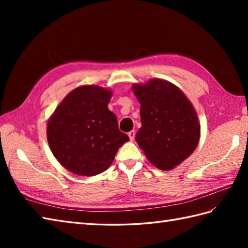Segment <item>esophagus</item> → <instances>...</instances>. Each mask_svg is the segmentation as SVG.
I'll return each instance as SVG.
<instances>
[{
	"mask_svg": "<svg viewBox=\"0 0 248 248\" xmlns=\"http://www.w3.org/2000/svg\"><path fill=\"white\" fill-rule=\"evenodd\" d=\"M128 136H129L130 140H133L134 138H135V132H134V131H130V132L128 133Z\"/></svg>",
	"mask_w": 248,
	"mask_h": 248,
	"instance_id": "obj_1",
	"label": "esophagus"
}]
</instances>
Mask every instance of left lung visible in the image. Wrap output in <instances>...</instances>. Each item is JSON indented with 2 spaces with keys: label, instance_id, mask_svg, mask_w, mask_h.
<instances>
[{
  "label": "left lung",
  "instance_id": "obj_1",
  "mask_svg": "<svg viewBox=\"0 0 248 248\" xmlns=\"http://www.w3.org/2000/svg\"><path fill=\"white\" fill-rule=\"evenodd\" d=\"M140 103L141 127L135 140L152 165L170 170L187 159L199 143L200 124L193 104L175 84L151 78L133 84Z\"/></svg>",
  "mask_w": 248,
  "mask_h": 248
}]
</instances>
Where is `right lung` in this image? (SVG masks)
Listing matches in <instances>:
<instances>
[{
	"label": "right lung",
	"instance_id": "1",
	"mask_svg": "<svg viewBox=\"0 0 248 248\" xmlns=\"http://www.w3.org/2000/svg\"><path fill=\"white\" fill-rule=\"evenodd\" d=\"M112 91L98 85L78 86L62 99L46 124L52 154L67 170L92 177L112 165L129 136L118 129L108 104Z\"/></svg>",
	"mask_w": 248,
	"mask_h": 248
}]
</instances>
